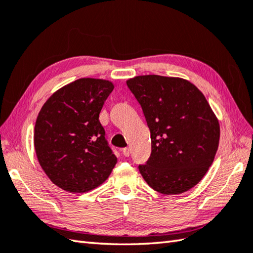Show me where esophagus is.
I'll list each match as a JSON object with an SVG mask.
<instances>
[{
  "mask_svg": "<svg viewBox=\"0 0 253 253\" xmlns=\"http://www.w3.org/2000/svg\"><path fill=\"white\" fill-rule=\"evenodd\" d=\"M123 155L125 156V157L129 156V148H124V149H123Z\"/></svg>",
  "mask_w": 253,
  "mask_h": 253,
  "instance_id": "1",
  "label": "esophagus"
}]
</instances>
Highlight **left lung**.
I'll list each match as a JSON object with an SVG mask.
<instances>
[{"instance_id": "1", "label": "left lung", "mask_w": 253, "mask_h": 253, "mask_svg": "<svg viewBox=\"0 0 253 253\" xmlns=\"http://www.w3.org/2000/svg\"><path fill=\"white\" fill-rule=\"evenodd\" d=\"M150 129L151 155L139 171L161 194L191 190L209 171L219 143V122L199 88L157 74L126 81Z\"/></svg>"}]
</instances>
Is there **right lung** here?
<instances>
[{
  "instance_id": "right-lung-1",
  "label": "right lung",
  "mask_w": 253,
  "mask_h": 253,
  "mask_svg": "<svg viewBox=\"0 0 253 253\" xmlns=\"http://www.w3.org/2000/svg\"><path fill=\"white\" fill-rule=\"evenodd\" d=\"M114 84L82 78L59 88L43 104L34 132L37 159L50 181L71 193H85L110 176L117 158L98 116Z\"/></svg>"
}]
</instances>
